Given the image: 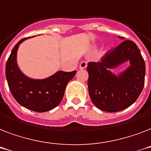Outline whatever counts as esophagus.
I'll return each instance as SVG.
<instances>
[{"label": "esophagus", "instance_id": "esophagus-1", "mask_svg": "<svg viewBox=\"0 0 151 151\" xmlns=\"http://www.w3.org/2000/svg\"><path fill=\"white\" fill-rule=\"evenodd\" d=\"M80 69H81V70H83V69H85L86 67H87V62H85V61H83L80 64Z\"/></svg>", "mask_w": 151, "mask_h": 151}]
</instances>
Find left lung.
I'll list each match as a JSON object with an SVG mask.
<instances>
[{
    "label": "left lung",
    "mask_w": 151,
    "mask_h": 151,
    "mask_svg": "<svg viewBox=\"0 0 151 151\" xmlns=\"http://www.w3.org/2000/svg\"><path fill=\"white\" fill-rule=\"evenodd\" d=\"M126 61L129 66L124 71L117 76L111 72ZM87 70L91 100L103 111L117 112L128 108L138 99L144 86V59L132 41H124L108 51L99 62L88 63Z\"/></svg>",
    "instance_id": "obj_1"
}]
</instances>
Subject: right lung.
<instances>
[{"instance_id": "add662e5", "label": "right lung", "mask_w": 151, "mask_h": 151, "mask_svg": "<svg viewBox=\"0 0 151 151\" xmlns=\"http://www.w3.org/2000/svg\"><path fill=\"white\" fill-rule=\"evenodd\" d=\"M29 38H22L13 48L6 63V79L13 97L20 105L36 112H46L60 103L66 85L77 71L59 70L45 79L28 78L19 68L17 51L20 45Z\"/></svg>"}]
</instances>
